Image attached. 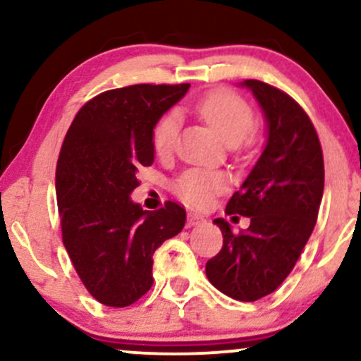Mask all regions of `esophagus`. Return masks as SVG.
<instances>
[{"instance_id": "esophagus-1", "label": "esophagus", "mask_w": 361, "mask_h": 361, "mask_svg": "<svg viewBox=\"0 0 361 361\" xmlns=\"http://www.w3.org/2000/svg\"><path fill=\"white\" fill-rule=\"evenodd\" d=\"M204 221H205V219L202 217L200 214H197V212H188V227L198 226V224H202Z\"/></svg>"}]
</instances>
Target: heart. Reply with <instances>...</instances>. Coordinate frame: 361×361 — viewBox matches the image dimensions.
Wrapping results in <instances>:
<instances>
[{
	"mask_svg": "<svg viewBox=\"0 0 361 361\" xmlns=\"http://www.w3.org/2000/svg\"><path fill=\"white\" fill-rule=\"evenodd\" d=\"M198 111L217 132L227 146H238L255 130V114L241 98L229 91H214L198 103ZM180 117L176 111L163 115L152 132V146L157 156H166L175 147ZM226 176L210 169H188L176 180L175 192L192 207H207L219 192L226 188Z\"/></svg>",
	"mask_w": 361,
	"mask_h": 361,
	"instance_id": "1",
	"label": "heart"
}]
</instances>
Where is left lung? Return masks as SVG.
<instances>
[{
    "mask_svg": "<svg viewBox=\"0 0 361 361\" xmlns=\"http://www.w3.org/2000/svg\"><path fill=\"white\" fill-rule=\"evenodd\" d=\"M239 86L263 111L267 142L226 207L227 215L250 217V227L234 234L229 222L215 219L224 244L205 273L227 297L252 302L280 287L307 244L324 192V161L316 128L287 93L256 80Z\"/></svg>",
    "mask_w": 361,
    "mask_h": 361,
    "instance_id": "left-lung-1",
    "label": "left lung"
}]
</instances>
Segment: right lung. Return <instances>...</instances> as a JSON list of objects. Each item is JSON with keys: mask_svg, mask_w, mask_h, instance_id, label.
<instances>
[{"mask_svg": "<svg viewBox=\"0 0 361 361\" xmlns=\"http://www.w3.org/2000/svg\"><path fill=\"white\" fill-rule=\"evenodd\" d=\"M190 85H132L86 103L57 161L62 243L86 290L109 307H127L152 285V255L180 234L186 212L175 202L147 212L130 195L137 171L154 163L152 132Z\"/></svg>", "mask_w": 361, "mask_h": 361, "instance_id": "1", "label": "right lung"}]
</instances>
